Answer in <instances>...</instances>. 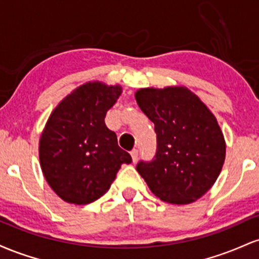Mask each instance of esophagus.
Here are the masks:
<instances>
[{"instance_id":"obj_1","label":"esophagus","mask_w":259,"mask_h":259,"mask_svg":"<svg viewBox=\"0 0 259 259\" xmlns=\"http://www.w3.org/2000/svg\"><path fill=\"white\" fill-rule=\"evenodd\" d=\"M130 154H132V158H133V162L135 163L136 160H138V157H139V151L136 150V148H134V150L130 152Z\"/></svg>"}]
</instances>
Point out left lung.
<instances>
[{"label": "left lung", "instance_id": "left-lung-1", "mask_svg": "<svg viewBox=\"0 0 259 259\" xmlns=\"http://www.w3.org/2000/svg\"><path fill=\"white\" fill-rule=\"evenodd\" d=\"M135 99L157 134L154 159L141 160L136 170L162 201L198 200L215 183L225 160L224 135L214 114L185 86L140 89Z\"/></svg>", "mask_w": 259, "mask_h": 259}]
</instances>
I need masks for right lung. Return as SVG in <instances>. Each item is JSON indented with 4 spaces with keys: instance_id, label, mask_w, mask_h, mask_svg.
Wrapping results in <instances>:
<instances>
[{
    "instance_id": "obj_1",
    "label": "right lung",
    "mask_w": 259,
    "mask_h": 259,
    "mask_svg": "<svg viewBox=\"0 0 259 259\" xmlns=\"http://www.w3.org/2000/svg\"><path fill=\"white\" fill-rule=\"evenodd\" d=\"M121 91L120 85L85 82L58 103L44 127L41 169L51 189L68 203L96 201L108 191L121 164L132 163L105 124L107 111Z\"/></svg>"
}]
</instances>
